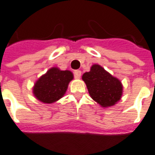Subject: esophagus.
Masks as SVG:
<instances>
[{"mask_svg": "<svg viewBox=\"0 0 155 155\" xmlns=\"http://www.w3.org/2000/svg\"><path fill=\"white\" fill-rule=\"evenodd\" d=\"M81 71L80 70H75V71H74V75H75V78H76V79H80V76H81Z\"/></svg>", "mask_w": 155, "mask_h": 155, "instance_id": "1", "label": "esophagus"}]
</instances>
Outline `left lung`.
Here are the masks:
<instances>
[{"label":"left lung","instance_id":"obj_1","mask_svg":"<svg viewBox=\"0 0 155 155\" xmlns=\"http://www.w3.org/2000/svg\"><path fill=\"white\" fill-rule=\"evenodd\" d=\"M92 99L102 107L114 106L121 98L123 86L99 64H93L91 71L82 76Z\"/></svg>","mask_w":155,"mask_h":155}]
</instances>
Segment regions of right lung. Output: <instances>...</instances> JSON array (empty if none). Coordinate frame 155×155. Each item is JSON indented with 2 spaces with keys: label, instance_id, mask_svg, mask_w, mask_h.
<instances>
[{
  "label": "right lung",
  "instance_id": "right-lung-1",
  "mask_svg": "<svg viewBox=\"0 0 155 155\" xmlns=\"http://www.w3.org/2000/svg\"><path fill=\"white\" fill-rule=\"evenodd\" d=\"M72 79L73 74L71 71L51 68L36 81L33 87L34 95L43 103H53L64 95L68 84Z\"/></svg>",
  "mask_w": 155,
  "mask_h": 155
}]
</instances>
